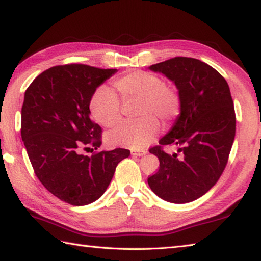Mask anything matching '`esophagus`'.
Listing matches in <instances>:
<instances>
[{
    "mask_svg": "<svg viewBox=\"0 0 261 261\" xmlns=\"http://www.w3.org/2000/svg\"><path fill=\"white\" fill-rule=\"evenodd\" d=\"M147 153V151H136V150H132L131 151V156H134V157H140V156H143V154H146Z\"/></svg>",
    "mask_w": 261,
    "mask_h": 261,
    "instance_id": "1",
    "label": "esophagus"
}]
</instances>
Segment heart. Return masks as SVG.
<instances>
[{"instance_id":"heart-1","label":"heart","mask_w":261,"mask_h":261,"mask_svg":"<svg viewBox=\"0 0 261 261\" xmlns=\"http://www.w3.org/2000/svg\"><path fill=\"white\" fill-rule=\"evenodd\" d=\"M115 95L105 87L94 92L90 102L91 114L97 123L114 127L122 120L121 101L139 99L140 120L125 123L108 136L112 146L142 149L158 134L159 122L165 126L173 124L181 111V99L174 88L166 85L162 77L143 70H136L113 83Z\"/></svg>"}]
</instances>
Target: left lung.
<instances>
[{"label": "left lung", "instance_id": "left-lung-1", "mask_svg": "<svg viewBox=\"0 0 261 261\" xmlns=\"http://www.w3.org/2000/svg\"><path fill=\"white\" fill-rule=\"evenodd\" d=\"M149 69L176 85L181 111L159 146L149 150L158 157L159 169L148 184L167 202L195 201L219 180L234 140L236 113L229 85L218 70L195 58L175 57ZM167 144L178 147L177 153L166 154L161 147Z\"/></svg>", "mask_w": 261, "mask_h": 261}]
</instances>
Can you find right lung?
I'll use <instances>...</instances> for the list:
<instances>
[{"label": "right lung", "instance_id": "obj_1", "mask_svg": "<svg viewBox=\"0 0 261 261\" xmlns=\"http://www.w3.org/2000/svg\"><path fill=\"white\" fill-rule=\"evenodd\" d=\"M116 71L82 64L55 66L24 93L21 137L35 174L55 196L75 206L101 197L116 166L130 154L122 148L90 157L81 153L85 146H101L102 129L91 119L90 102Z\"/></svg>", "mask_w": 261, "mask_h": 261}]
</instances>
